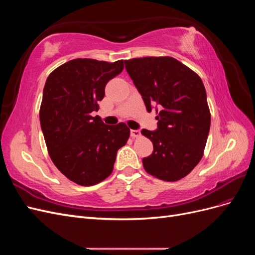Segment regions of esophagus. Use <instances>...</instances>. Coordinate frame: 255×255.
<instances>
[{
  "instance_id": "esophagus-1",
  "label": "esophagus",
  "mask_w": 255,
  "mask_h": 255,
  "mask_svg": "<svg viewBox=\"0 0 255 255\" xmlns=\"http://www.w3.org/2000/svg\"><path fill=\"white\" fill-rule=\"evenodd\" d=\"M130 136L133 138H137L140 136V130L139 129H130Z\"/></svg>"
}]
</instances>
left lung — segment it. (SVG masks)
<instances>
[{"label": "left lung", "mask_w": 255, "mask_h": 255, "mask_svg": "<svg viewBox=\"0 0 255 255\" xmlns=\"http://www.w3.org/2000/svg\"><path fill=\"white\" fill-rule=\"evenodd\" d=\"M127 72L149 113L155 109L157 128L141 134L153 143L142 159L145 171L163 181L186 176L203 156L211 114L200 76L172 57L125 60Z\"/></svg>", "instance_id": "1"}]
</instances>
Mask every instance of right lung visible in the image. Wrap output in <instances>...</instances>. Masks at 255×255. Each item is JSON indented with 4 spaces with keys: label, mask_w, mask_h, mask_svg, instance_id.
I'll use <instances>...</instances> for the list:
<instances>
[{
    "label": "right lung",
    "mask_w": 255,
    "mask_h": 255,
    "mask_svg": "<svg viewBox=\"0 0 255 255\" xmlns=\"http://www.w3.org/2000/svg\"><path fill=\"white\" fill-rule=\"evenodd\" d=\"M122 70L123 60L78 58L55 69L45 82L39 113L45 144L58 170L82 186L105 180L128 139L126 123L107 126L91 115L106 84Z\"/></svg>",
    "instance_id": "add662e5"
}]
</instances>
